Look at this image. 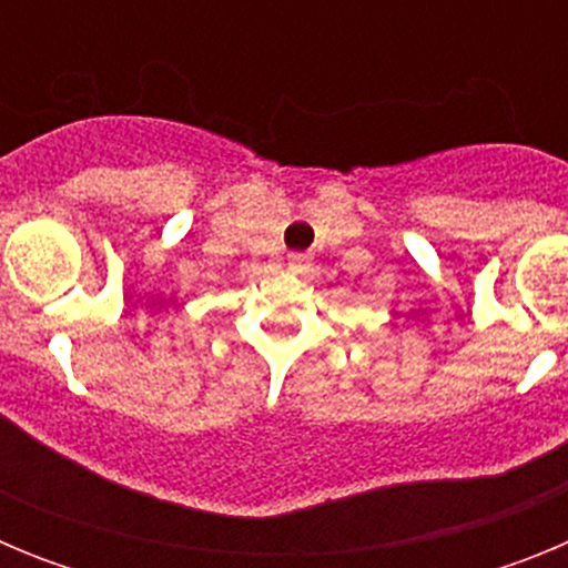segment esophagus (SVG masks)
Returning a JSON list of instances; mask_svg holds the SVG:
<instances>
[{"label": "esophagus", "instance_id": "obj_1", "mask_svg": "<svg viewBox=\"0 0 568 568\" xmlns=\"http://www.w3.org/2000/svg\"><path fill=\"white\" fill-rule=\"evenodd\" d=\"M310 264V255L307 253H293L290 255V270H295V273H301V270H307Z\"/></svg>", "mask_w": 568, "mask_h": 568}]
</instances>
